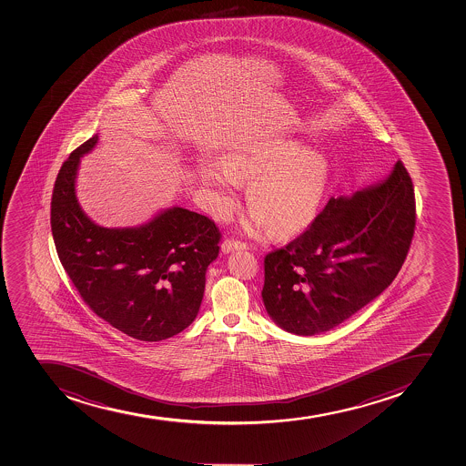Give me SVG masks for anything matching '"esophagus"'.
I'll return each instance as SVG.
<instances>
[{"instance_id": "34e87169", "label": "esophagus", "mask_w": 466, "mask_h": 466, "mask_svg": "<svg viewBox=\"0 0 466 466\" xmlns=\"http://www.w3.org/2000/svg\"><path fill=\"white\" fill-rule=\"evenodd\" d=\"M238 248H246V244L241 243L238 239L227 238L222 243V250L225 253L234 252V250H238Z\"/></svg>"}]
</instances>
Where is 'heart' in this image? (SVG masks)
<instances>
[{
	"label": "heart",
	"instance_id": "b5f03b06",
	"mask_svg": "<svg viewBox=\"0 0 466 466\" xmlns=\"http://www.w3.org/2000/svg\"><path fill=\"white\" fill-rule=\"evenodd\" d=\"M330 167L319 151L298 140H273L246 147L223 158V167L204 165L200 184L209 191L211 208L228 218L237 204L238 182H248L246 202L252 209L248 231L261 235L271 229L285 238L309 227L328 187Z\"/></svg>",
	"mask_w": 466,
	"mask_h": 466
}]
</instances>
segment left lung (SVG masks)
Segmentation results:
<instances>
[{
  "label": "left lung",
  "instance_id": "obj_1",
  "mask_svg": "<svg viewBox=\"0 0 466 466\" xmlns=\"http://www.w3.org/2000/svg\"><path fill=\"white\" fill-rule=\"evenodd\" d=\"M415 223L412 179L401 161L380 184L330 198L303 234L264 258L267 312L303 337L350 319L399 275Z\"/></svg>",
  "mask_w": 466,
  "mask_h": 466
}]
</instances>
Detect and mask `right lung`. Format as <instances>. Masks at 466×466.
<instances>
[{
  "label": "right lung",
  "instance_id": "1",
  "mask_svg": "<svg viewBox=\"0 0 466 466\" xmlns=\"http://www.w3.org/2000/svg\"><path fill=\"white\" fill-rule=\"evenodd\" d=\"M76 147L58 170L51 231L63 268L86 305L120 332L161 341L188 328L204 298L205 273L218 258L220 231L202 214L173 207L138 228H102L80 208Z\"/></svg>",
  "mask_w": 466,
  "mask_h": 466
}]
</instances>
